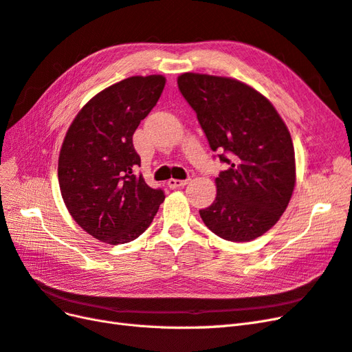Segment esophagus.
I'll list each match as a JSON object with an SVG mask.
<instances>
[{"mask_svg": "<svg viewBox=\"0 0 352 352\" xmlns=\"http://www.w3.org/2000/svg\"><path fill=\"white\" fill-rule=\"evenodd\" d=\"M189 184V179H186V180H179V179H168V182H167V185H168V188H172V189H176V188H182V186H185V185H188Z\"/></svg>", "mask_w": 352, "mask_h": 352, "instance_id": "obj_1", "label": "esophagus"}]
</instances>
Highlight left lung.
Listing matches in <instances>:
<instances>
[{"instance_id": "obj_1", "label": "left lung", "mask_w": 352, "mask_h": 352, "mask_svg": "<svg viewBox=\"0 0 352 352\" xmlns=\"http://www.w3.org/2000/svg\"><path fill=\"white\" fill-rule=\"evenodd\" d=\"M179 89L197 113L212 151L229 168L217 195L199 210L206 226L230 242H250L272 229L289 204L295 151L287 126L261 92L241 80L184 73Z\"/></svg>"}]
</instances>
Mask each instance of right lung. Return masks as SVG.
<instances>
[{"label": "right lung", "instance_id": "right-lung-1", "mask_svg": "<svg viewBox=\"0 0 352 352\" xmlns=\"http://www.w3.org/2000/svg\"><path fill=\"white\" fill-rule=\"evenodd\" d=\"M162 74L132 76L92 97L74 117L58 155V184L73 220L91 236L119 245L151 225L162 189L133 175L141 157L132 136L157 104Z\"/></svg>", "mask_w": 352, "mask_h": 352}]
</instances>
